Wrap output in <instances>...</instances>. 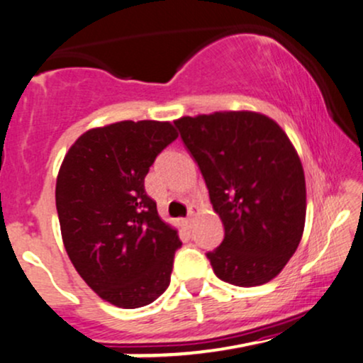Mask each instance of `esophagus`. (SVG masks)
Segmentation results:
<instances>
[{
  "label": "esophagus",
  "mask_w": 363,
  "mask_h": 363,
  "mask_svg": "<svg viewBox=\"0 0 363 363\" xmlns=\"http://www.w3.org/2000/svg\"><path fill=\"white\" fill-rule=\"evenodd\" d=\"M198 211H199V209L196 208V206H191V208H189V215H187V218H186V225H187V226H191V223H193L194 216L198 215Z\"/></svg>",
  "instance_id": "obj_1"
}]
</instances>
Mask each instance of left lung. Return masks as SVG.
Segmentation results:
<instances>
[{"mask_svg":"<svg viewBox=\"0 0 363 363\" xmlns=\"http://www.w3.org/2000/svg\"><path fill=\"white\" fill-rule=\"evenodd\" d=\"M209 191L225 238L208 252L221 281H272L294 255L306 221V181L298 152L272 118L215 111L174 121Z\"/></svg>","mask_w":363,"mask_h":363,"instance_id":"8db88e82","label":"left lung"}]
</instances>
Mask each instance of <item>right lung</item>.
Masks as SVG:
<instances>
[{"label":"right lung","mask_w":363,"mask_h":363,"mask_svg":"<svg viewBox=\"0 0 363 363\" xmlns=\"http://www.w3.org/2000/svg\"><path fill=\"white\" fill-rule=\"evenodd\" d=\"M176 138L170 121H118L82 133L59 169L55 206L65 252L87 286L113 306H147L170 282L182 243L143 182Z\"/></svg>","instance_id":"1"}]
</instances>
